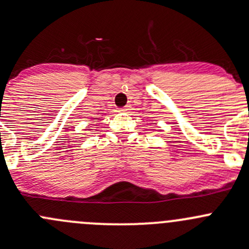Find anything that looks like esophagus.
I'll return each instance as SVG.
<instances>
[{
	"mask_svg": "<svg viewBox=\"0 0 249 249\" xmlns=\"http://www.w3.org/2000/svg\"><path fill=\"white\" fill-rule=\"evenodd\" d=\"M120 111H122V112H125V113H129V112L131 111V106H130V105H126V106L123 107V108L120 109Z\"/></svg>",
	"mask_w": 249,
	"mask_h": 249,
	"instance_id": "1",
	"label": "esophagus"
}]
</instances>
